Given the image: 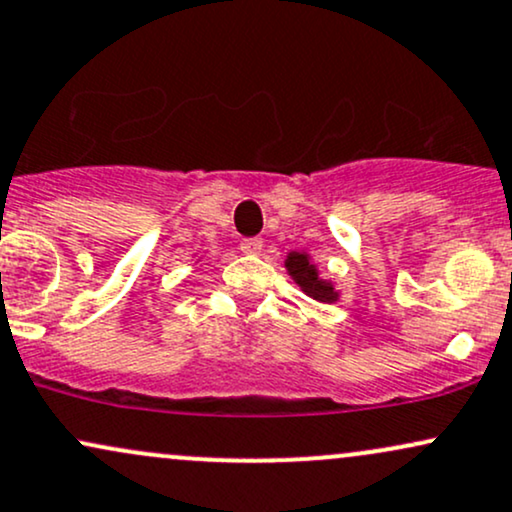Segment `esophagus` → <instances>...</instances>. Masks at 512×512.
<instances>
[{
	"label": "esophagus",
	"instance_id": "34e87169",
	"mask_svg": "<svg viewBox=\"0 0 512 512\" xmlns=\"http://www.w3.org/2000/svg\"><path fill=\"white\" fill-rule=\"evenodd\" d=\"M262 245V238H245L240 240V252H245V255H260Z\"/></svg>",
	"mask_w": 512,
	"mask_h": 512
}]
</instances>
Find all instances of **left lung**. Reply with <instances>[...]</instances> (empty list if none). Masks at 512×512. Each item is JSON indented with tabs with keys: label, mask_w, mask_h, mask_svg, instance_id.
Instances as JSON below:
<instances>
[{
	"label": "left lung",
	"mask_w": 512,
	"mask_h": 512,
	"mask_svg": "<svg viewBox=\"0 0 512 512\" xmlns=\"http://www.w3.org/2000/svg\"><path fill=\"white\" fill-rule=\"evenodd\" d=\"M286 269L288 274L293 276V281L298 283L312 300H317V303H334L338 298L334 286H331L329 281L319 279L317 267L310 262V257H307L305 252H291V255L286 257Z\"/></svg>",
	"instance_id": "1"
}]
</instances>
